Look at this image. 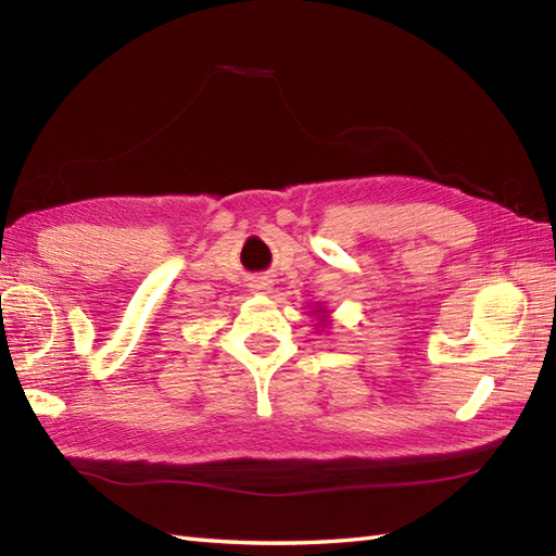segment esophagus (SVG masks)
Segmentation results:
<instances>
[{
	"label": "esophagus",
	"instance_id": "esophagus-1",
	"mask_svg": "<svg viewBox=\"0 0 556 556\" xmlns=\"http://www.w3.org/2000/svg\"><path fill=\"white\" fill-rule=\"evenodd\" d=\"M252 290L266 292V290H270V282H268V280H254V282H252Z\"/></svg>",
	"mask_w": 556,
	"mask_h": 556
}]
</instances>
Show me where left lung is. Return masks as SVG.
Returning <instances> with one entry per match:
<instances>
[{"label":"left lung","mask_w":556,"mask_h":556,"mask_svg":"<svg viewBox=\"0 0 556 556\" xmlns=\"http://www.w3.org/2000/svg\"><path fill=\"white\" fill-rule=\"evenodd\" d=\"M318 311H320V308H318ZM323 318H325V316H323Z\"/></svg>","instance_id":"8db88e82"}]
</instances>
